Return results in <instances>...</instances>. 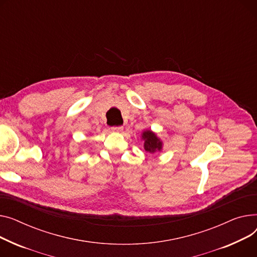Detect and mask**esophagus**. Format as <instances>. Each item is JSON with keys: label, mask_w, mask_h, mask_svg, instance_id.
<instances>
[{"label": "esophagus", "mask_w": 257, "mask_h": 257, "mask_svg": "<svg viewBox=\"0 0 257 257\" xmlns=\"http://www.w3.org/2000/svg\"><path fill=\"white\" fill-rule=\"evenodd\" d=\"M111 130L114 133H121L123 131V127L122 126H113Z\"/></svg>", "instance_id": "34e87169"}]
</instances>
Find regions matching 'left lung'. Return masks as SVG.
<instances>
[{"label":"left lung","mask_w":257,"mask_h":257,"mask_svg":"<svg viewBox=\"0 0 257 257\" xmlns=\"http://www.w3.org/2000/svg\"><path fill=\"white\" fill-rule=\"evenodd\" d=\"M141 140L144 141L145 152L149 154H156L162 152L163 141L152 130H144L141 134Z\"/></svg>","instance_id":"1"}]
</instances>
